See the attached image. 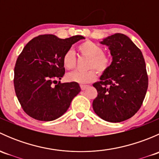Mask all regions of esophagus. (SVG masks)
Listing matches in <instances>:
<instances>
[{
    "label": "esophagus",
    "mask_w": 159,
    "mask_h": 159,
    "mask_svg": "<svg viewBox=\"0 0 159 159\" xmlns=\"http://www.w3.org/2000/svg\"><path fill=\"white\" fill-rule=\"evenodd\" d=\"M89 86L87 84H81V90H85L87 88H89Z\"/></svg>",
    "instance_id": "esophagus-1"
}]
</instances>
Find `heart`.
<instances>
[{"label": "heart", "mask_w": 159, "mask_h": 159, "mask_svg": "<svg viewBox=\"0 0 159 159\" xmlns=\"http://www.w3.org/2000/svg\"><path fill=\"white\" fill-rule=\"evenodd\" d=\"M78 51L82 54L91 57L89 67L98 70V71L102 73L109 67L111 61L109 57L104 54L102 48L96 43L87 41L81 43L78 47ZM63 65L67 69H73L76 64L75 54L72 50H68L65 53L62 58ZM96 78L95 70L91 69L87 70H75L70 72L68 75V79L70 81L77 82L78 84H87L91 82Z\"/></svg>", "instance_id": "b5f03b06"}]
</instances>
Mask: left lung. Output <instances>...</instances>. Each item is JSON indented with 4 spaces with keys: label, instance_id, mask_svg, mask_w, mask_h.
<instances>
[{
    "label": "left lung",
    "instance_id": "8db88e82",
    "mask_svg": "<svg viewBox=\"0 0 159 159\" xmlns=\"http://www.w3.org/2000/svg\"><path fill=\"white\" fill-rule=\"evenodd\" d=\"M112 61L94 83L98 96L93 109L98 116L109 122H121L131 118L142 106L148 89V78L145 59L140 49L123 34L104 38Z\"/></svg>",
    "mask_w": 159,
    "mask_h": 159
}]
</instances>
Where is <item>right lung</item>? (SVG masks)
Masks as SVG:
<instances>
[{"instance_id":"add662e5","label":"right lung","mask_w":159,"mask_h":159,"mask_svg":"<svg viewBox=\"0 0 159 159\" xmlns=\"http://www.w3.org/2000/svg\"><path fill=\"white\" fill-rule=\"evenodd\" d=\"M81 35L61 39L53 34L39 35L24 48L14 68L16 95L25 113L36 120L49 121L63 115L72 99L81 91L77 82L61 83L65 75L62 58Z\"/></svg>"}]
</instances>
